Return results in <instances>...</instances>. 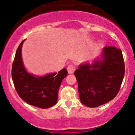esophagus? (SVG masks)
<instances>
[{"instance_id": "esophagus-1", "label": "esophagus", "mask_w": 135, "mask_h": 135, "mask_svg": "<svg viewBox=\"0 0 135 135\" xmlns=\"http://www.w3.org/2000/svg\"><path fill=\"white\" fill-rule=\"evenodd\" d=\"M67 70H68V71L69 74H73L74 72L75 71V67L73 65H71V64H70V65H69L68 66V68H67Z\"/></svg>"}]
</instances>
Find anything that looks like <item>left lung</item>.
<instances>
[{"label":"left lung","instance_id":"8db88e82","mask_svg":"<svg viewBox=\"0 0 135 135\" xmlns=\"http://www.w3.org/2000/svg\"><path fill=\"white\" fill-rule=\"evenodd\" d=\"M124 71L122 51L114 46L104 47L101 57L92 64H80L74 75L82 104L96 108L113 99L120 90Z\"/></svg>","mask_w":135,"mask_h":135}]
</instances>
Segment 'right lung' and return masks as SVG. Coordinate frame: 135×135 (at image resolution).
Instances as JSON below:
<instances>
[{
  "label": "right lung",
  "instance_id": "right-lung-1",
  "mask_svg": "<svg viewBox=\"0 0 135 135\" xmlns=\"http://www.w3.org/2000/svg\"><path fill=\"white\" fill-rule=\"evenodd\" d=\"M23 41L17 49L12 66V79L19 96L25 102L37 108L46 109L57 102L59 88L68 75L65 68L58 73L38 76L27 72L23 65L21 48Z\"/></svg>",
  "mask_w": 135,
  "mask_h": 135
}]
</instances>
